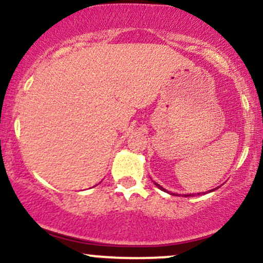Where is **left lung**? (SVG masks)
<instances>
[{
    "label": "left lung",
    "mask_w": 263,
    "mask_h": 263,
    "mask_svg": "<svg viewBox=\"0 0 263 263\" xmlns=\"http://www.w3.org/2000/svg\"><path fill=\"white\" fill-rule=\"evenodd\" d=\"M155 185H156V186H158V188H159V189H161V190H163V192H165V189H164V188H162V186H161V185H159V184H157V183H155ZM213 190H214V189H213ZM209 192H211V190H209ZM198 194H199V195H200V193H198ZM190 195H193V194H188V197H190Z\"/></svg>",
    "instance_id": "8db88e82"
}]
</instances>
